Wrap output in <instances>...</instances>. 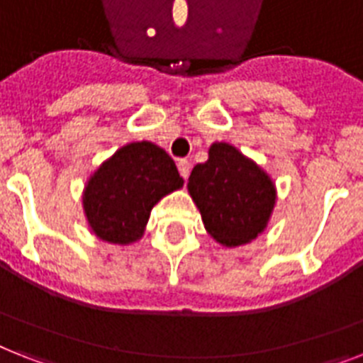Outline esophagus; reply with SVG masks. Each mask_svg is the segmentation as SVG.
<instances>
[{
  "label": "esophagus",
  "instance_id": "esophagus-1",
  "mask_svg": "<svg viewBox=\"0 0 363 363\" xmlns=\"http://www.w3.org/2000/svg\"><path fill=\"white\" fill-rule=\"evenodd\" d=\"M177 167H179V173H181L182 179L186 181L188 177H190V162L186 158H181V160L177 162Z\"/></svg>",
  "mask_w": 363,
  "mask_h": 363
}]
</instances>
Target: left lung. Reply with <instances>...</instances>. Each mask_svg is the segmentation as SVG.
I'll return each instance as SVG.
<instances>
[{"mask_svg":"<svg viewBox=\"0 0 363 363\" xmlns=\"http://www.w3.org/2000/svg\"><path fill=\"white\" fill-rule=\"evenodd\" d=\"M190 190L203 223L223 246H240L267 228L276 190L261 167L228 143H214L208 160L191 169Z\"/></svg>","mask_w":363,"mask_h":363,"instance_id":"left-lung-1","label":"left lung"}]
</instances>
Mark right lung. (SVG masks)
I'll return each mask as SVG.
<instances>
[{
  "label": "right lung",
  "instance_id": "1",
  "mask_svg": "<svg viewBox=\"0 0 363 363\" xmlns=\"http://www.w3.org/2000/svg\"><path fill=\"white\" fill-rule=\"evenodd\" d=\"M173 158L149 141L125 145L91 177L84 208L96 237L113 244L141 237L151 208L182 186Z\"/></svg>",
  "mask_w": 363,
  "mask_h": 363
}]
</instances>
